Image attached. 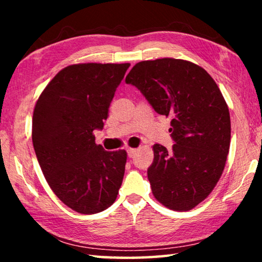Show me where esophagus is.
Returning a JSON list of instances; mask_svg holds the SVG:
<instances>
[{
	"mask_svg": "<svg viewBox=\"0 0 262 262\" xmlns=\"http://www.w3.org/2000/svg\"><path fill=\"white\" fill-rule=\"evenodd\" d=\"M137 151V149H132V148H128L127 149V154H128V157L129 158H133L135 156V154Z\"/></svg>",
	"mask_w": 262,
	"mask_h": 262,
	"instance_id": "34e87169",
	"label": "esophagus"
}]
</instances>
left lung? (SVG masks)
<instances>
[{"instance_id": "1", "label": "left lung", "mask_w": 262, "mask_h": 262, "mask_svg": "<svg viewBox=\"0 0 262 262\" xmlns=\"http://www.w3.org/2000/svg\"><path fill=\"white\" fill-rule=\"evenodd\" d=\"M126 83L171 118L174 144H155L148 168L154 196L172 210L193 209L214 189L229 154L231 122L222 92L205 69L170 57L139 62Z\"/></svg>"}]
</instances>
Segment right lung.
Instances as JSON below:
<instances>
[{"label": "right lung", "instance_id": "right-lung-1", "mask_svg": "<svg viewBox=\"0 0 262 262\" xmlns=\"http://www.w3.org/2000/svg\"><path fill=\"white\" fill-rule=\"evenodd\" d=\"M129 63L68 66L35 104L32 142L53 192L79 214L113 205L125 174V150L106 151L94 130L104 128L115 90Z\"/></svg>", "mask_w": 262, "mask_h": 262}]
</instances>
